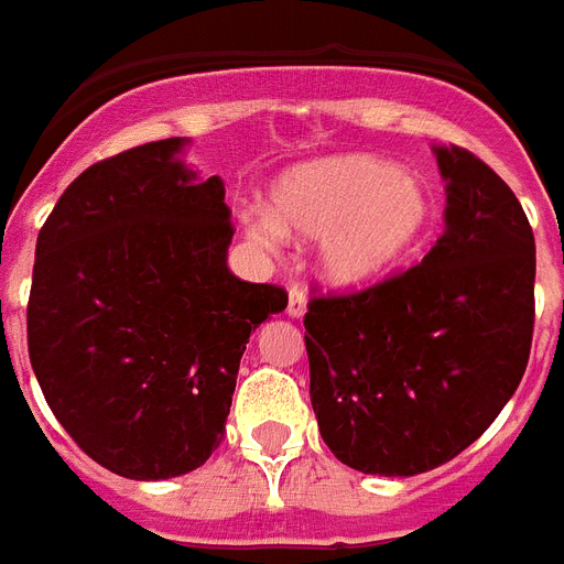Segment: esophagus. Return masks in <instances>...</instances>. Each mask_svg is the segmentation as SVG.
<instances>
[{"instance_id":"1","label":"esophagus","mask_w":564,"mask_h":564,"mask_svg":"<svg viewBox=\"0 0 564 564\" xmlns=\"http://www.w3.org/2000/svg\"><path fill=\"white\" fill-rule=\"evenodd\" d=\"M305 308H308V296H305V291L303 288L291 285V291H288V317L300 319L305 314Z\"/></svg>"}]
</instances>
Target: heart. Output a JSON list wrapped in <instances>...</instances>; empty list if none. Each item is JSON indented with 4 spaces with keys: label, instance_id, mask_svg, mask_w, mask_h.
I'll use <instances>...</instances> for the list:
<instances>
[{
    "label": "heart",
    "instance_id": "1",
    "mask_svg": "<svg viewBox=\"0 0 564 564\" xmlns=\"http://www.w3.org/2000/svg\"><path fill=\"white\" fill-rule=\"evenodd\" d=\"M434 220V195L425 180L395 162L369 154L317 160L288 171L268 209L245 218L256 245L282 238L317 241V264L337 288H364L408 259Z\"/></svg>",
    "mask_w": 564,
    "mask_h": 564
}]
</instances>
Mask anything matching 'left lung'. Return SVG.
Wrapping results in <instances>:
<instances>
[{
	"label": "left lung",
	"mask_w": 564,
	"mask_h": 564,
	"mask_svg": "<svg viewBox=\"0 0 564 564\" xmlns=\"http://www.w3.org/2000/svg\"><path fill=\"white\" fill-rule=\"evenodd\" d=\"M445 229L402 276L305 314L323 443L364 475L448 463L492 425L533 340L535 241L512 188L463 148L434 145Z\"/></svg>",
	"instance_id": "obj_1"
}]
</instances>
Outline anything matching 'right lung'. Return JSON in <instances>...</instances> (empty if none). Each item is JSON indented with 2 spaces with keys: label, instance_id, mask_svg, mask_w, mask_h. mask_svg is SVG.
Masks as SVG:
<instances>
[{
  "label": "right lung",
  "instance_id": "add662e5",
  "mask_svg": "<svg viewBox=\"0 0 564 564\" xmlns=\"http://www.w3.org/2000/svg\"><path fill=\"white\" fill-rule=\"evenodd\" d=\"M160 139L89 165L37 236L29 355L66 434L130 480L195 471L218 448L238 364L288 294L232 276L224 180Z\"/></svg>",
  "mask_w": 564,
  "mask_h": 564
}]
</instances>
